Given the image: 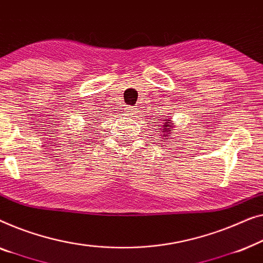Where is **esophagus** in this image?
<instances>
[{
  "instance_id": "esophagus-1",
  "label": "esophagus",
  "mask_w": 263,
  "mask_h": 263,
  "mask_svg": "<svg viewBox=\"0 0 263 263\" xmlns=\"http://www.w3.org/2000/svg\"><path fill=\"white\" fill-rule=\"evenodd\" d=\"M136 112H137V110H136V108L133 106H128L127 107V113L128 114H131V116H135Z\"/></svg>"
}]
</instances>
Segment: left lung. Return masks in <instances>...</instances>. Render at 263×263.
Listing matches in <instances>:
<instances>
[{"instance_id":"obj_1","label":"left lung","mask_w":263,"mask_h":263,"mask_svg":"<svg viewBox=\"0 0 263 263\" xmlns=\"http://www.w3.org/2000/svg\"><path fill=\"white\" fill-rule=\"evenodd\" d=\"M157 123H161L160 125H158V127L161 128L160 132L162 133V135H163V136H162V137H163V138H162V142H165V139H167V140L172 139V136H168L169 135L168 132L172 133V130H170V127H172V126H170V125H172L173 123H172V121H170V119H167V118H163V119L160 120V121H157ZM170 142H172V140H170ZM167 144L168 143H165V145H167Z\"/></svg>"}]
</instances>
